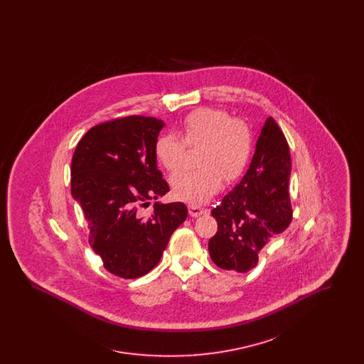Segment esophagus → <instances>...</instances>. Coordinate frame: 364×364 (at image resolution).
I'll use <instances>...</instances> for the list:
<instances>
[{
  "mask_svg": "<svg viewBox=\"0 0 364 364\" xmlns=\"http://www.w3.org/2000/svg\"><path fill=\"white\" fill-rule=\"evenodd\" d=\"M206 210L205 208H199L196 205H188V213H190L191 217H199L205 213Z\"/></svg>",
  "mask_w": 364,
  "mask_h": 364,
  "instance_id": "esophagus-1",
  "label": "esophagus"
}]
</instances>
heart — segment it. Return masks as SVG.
I'll use <instances>...</instances> for the list:
<instances>
[{
  "label": "heart",
  "instance_id": "heart-1",
  "mask_svg": "<svg viewBox=\"0 0 364 364\" xmlns=\"http://www.w3.org/2000/svg\"><path fill=\"white\" fill-rule=\"evenodd\" d=\"M186 146L202 147L199 171H183L171 178L173 195L184 202L200 205L220 190L223 177L232 181L242 173L251 151L247 125L232 120L225 110L200 107L181 122L178 136L164 135L154 147L156 161L169 172L178 171L186 158Z\"/></svg>",
  "mask_w": 364,
  "mask_h": 364
}]
</instances>
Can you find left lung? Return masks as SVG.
<instances>
[{"mask_svg": "<svg viewBox=\"0 0 364 364\" xmlns=\"http://www.w3.org/2000/svg\"><path fill=\"white\" fill-rule=\"evenodd\" d=\"M289 146L277 122L269 117L242 181L211 210L218 230L208 242L211 260L224 270L245 273L258 254L292 221L289 199Z\"/></svg>", "mask_w": 364, "mask_h": 364, "instance_id": "left-lung-1", "label": "left lung"}]
</instances>
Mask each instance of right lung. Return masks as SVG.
I'll return each mask as SVG.
<instances>
[{
    "label": "right lung",
    "mask_w": 364,
    "mask_h": 364,
    "mask_svg": "<svg viewBox=\"0 0 364 364\" xmlns=\"http://www.w3.org/2000/svg\"><path fill=\"white\" fill-rule=\"evenodd\" d=\"M164 127L143 116L104 122L80 139L72 156L70 192L90 226L88 242L117 277L153 270L188 214L181 202H156L149 217L139 210L169 192L154 153Z\"/></svg>",
    "instance_id": "add662e5"
}]
</instances>
